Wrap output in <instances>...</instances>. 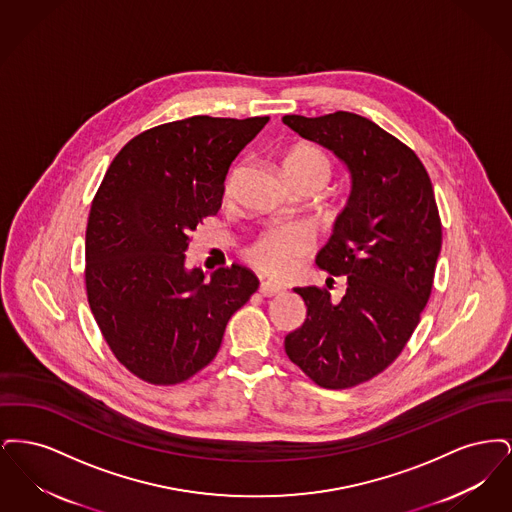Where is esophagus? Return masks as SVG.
Masks as SVG:
<instances>
[{
	"label": "esophagus",
	"instance_id": "esophagus-1",
	"mask_svg": "<svg viewBox=\"0 0 512 512\" xmlns=\"http://www.w3.org/2000/svg\"><path fill=\"white\" fill-rule=\"evenodd\" d=\"M259 292H261V295H265V297H272V295H278V293L284 292V288L278 286V284H274V282H261Z\"/></svg>",
	"mask_w": 512,
	"mask_h": 512
}]
</instances>
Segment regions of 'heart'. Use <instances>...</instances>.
I'll list each match as a JSON object with an SVG mask.
<instances>
[{
  "label": "heart",
  "mask_w": 512,
  "mask_h": 512,
  "mask_svg": "<svg viewBox=\"0 0 512 512\" xmlns=\"http://www.w3.org/2000/svg\"><path fill=\"white\" fill-rule=\"evenodd\" d=\"M286 176L292 178H315L322 184L330 176L328 157L313 146L292 149L284 161ZM232 180L228 184V192ZM315 245V236L307 226L280 224L270 226L249 247V259L255 267L272 278H288L303 265L305 257Z\"/></svg>",
  "instance_id": "obj_1"
}]
</instances>
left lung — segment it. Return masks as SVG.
I'll use <instances>...</instances> for the list:
<instances>
[{"mask_svg": "<svg viewBox=\"0 0 512 512\" xmlns=\"http://www.w3.org/2000/svg\"><path fill=\"white\" fill-rule=\"evenodd\" d=\"M282 122L332 151L351 178L347 203L317 255L318 267L345 276L347 290L332 301L328 290L295 288L307 318L284 347L318 386L353 388L397 359L430 299L441 249L434 188L413 149L361 115H286Z\"/></svg>", "mask_w": 512, "mask_h": 512, "instance_id": "8db88e82", "label": "left lung"}]
</instances>
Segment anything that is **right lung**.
Instances as JSON below:
<instances>
[{
	"label": "right lung",
	"instance_id": "add662e5",
	"mask_svg": "<svg viewBox=\"0 0 512 512\" xmlns=\"http://www.w3.org/2000/svg\"><path fill=\"white\" fill-rule=\"evenodd\" d=\"M267 122H167L132 138L103 176L86 228L88 303L115 357L149 384H178L209 365L228 320L259 288L240 265L205 282L201 268L186 267V249L219 211L232 161Z\"/></svg>",
	"mask_w": 512,
	"mask_h": 512
}]
</instances>
